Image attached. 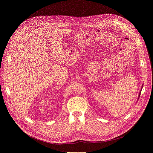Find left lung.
Here are the masks:
<instances>
[{"instance_id": "obj_1", "label": "left lung", "mask_w": 153, "mask_h": 153, "mask_svg": "<svg viewBox=\"0 0 153 153\" xmlns=\"http://www.w3.org/2000/svg\"><path fill=\"white\" fill-rule=\"evenodd\" d=\"M140 93H139V96H140Z\"/></svg>"}]
</instances>
